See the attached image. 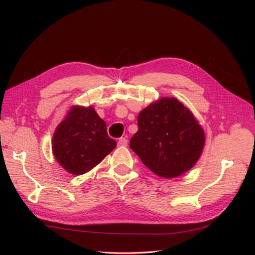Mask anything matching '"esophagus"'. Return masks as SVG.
<instances>
[{
  "instance_id": "1",
  "label": "esophagus",
  "mask_w": 255,
  "mask_h": 255,
  "mask_svg": "<svg viewBox=\"0 0 255 255\" xmlns=\"http://www.w3.org/2000/svg\"><path fill=\"white\" fill-rule=\"evenodd\" d=\"M118 145L119 146H127L128 145V139H127V138H125V137L120 138L119 141H118Z\"/></svg>"
}]
</instances>
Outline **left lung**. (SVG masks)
I'll use <instances>...</instances> for the list:
<instances>
[{
	"instance_id": "left-lung-1",
	"label": "left lung",
	"mask_w": 255,
	"mask_h": 255,
	"mask_svg": "<svg viewBox=\"0 0 255 255\" xmlns=\"http://www.w3.org/2000/svg\"><path fill=\"white\" fill-rule=\"evenodd\" d=\"M138 130L129 140L144 166L158 176H180L196 165L203 152V128L175 98H160L137 118Z\"/></svg>"
}]
</instances>
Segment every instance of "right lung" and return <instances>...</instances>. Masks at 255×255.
<instances>
[{"label":"right lung","instance_id":"obj_1","mask_svg":"<svg viewBox=\"0 0 255 255\" xmlns=\"http://www.w3.org/2000/svg\"><path fill=\"white\" fill-rule=\"evenodd\" d=\"M106 123L92 106L72 105L52 138V152L66 171L81 175L90 171L116 148Z\"/></svg>","mask_w":255,"mask_h":255}]
</instances>
